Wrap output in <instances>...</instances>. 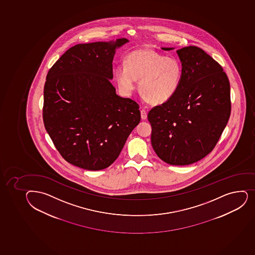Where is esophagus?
Returning a JSON list of instances; mask_svg holds the SVG:
<instances>
[{"label":"esophagus","instance_id":"34e87169","mask_svg":"<svg viewBox=\"0 0 255 255\" xmlns=\"http://www.w3.org/2000/svg\"><path fill=\"white\" fill-rule=\"evenodd\" d=\"M140 116H141L142 120H146V118H147V113H146L145 110H141L140 111Z\"/></svg>","mask_w":255,"mask_h":255}]
</instances>
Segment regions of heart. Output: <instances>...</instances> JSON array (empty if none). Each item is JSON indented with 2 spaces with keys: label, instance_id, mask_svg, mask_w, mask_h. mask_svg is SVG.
I'll list each match as a JSON object with an SVG mask.
<instances>
[{
  "label": "heart",
  "instance_id": "1",
  "mask_svg": "<svg viewBox=\"0 0 255 255\" xmlns=\"http://www.w3.org/2000/svg\"><path fill=\"white\" fill-rule=\"evenodd\" d=\"M116 79L121 90L128 95L135 90L139 79V90L144 100L162 105L178 92L182 65L176 58L141 48L129 53L126 64L117 66Z\"/></svg>",
  "mask_w": 255,
  "mask_h": 255
}]
</instances>
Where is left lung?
Segmentation results:
<instances>
[{
  "instance_id": "left-lung-1",
  "label": "left lung",
  "mask_w": 255,
  "mask_h": 255,
  "mask_svg": "<svg viewBox=\"0 0 255 255\" xmlns=\"http://www.w3.org/2000/svg\"><path fill=\"white\" fill-rule=\"evenodd\" d=\"M165 51L173 47H161ZM182 65L178 92L148 114L151 144L174 165L202 160L215 147L231 113L230 84L220 64L196 46L176 50Z\"/></svg>"
}]
</instances>
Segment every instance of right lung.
I'll return each mask as SVG.
<instances>
[{
    "mask_svg": "<svg viewBox=\"0 0 255 255\" xmlns=\"http://www.w3.org/2000/svg\"><path fill=\"white\" fill-rule=\"evenodd\" d=\"M129 42L77 44L49 69L44 85L45 129L61 155L89 171L107 168L140 121L139 105L116 95V48Z\"/></svg>",
    "mask_w": 255,
    "mask_h": 255,
    "instance_id": "1",
    "label": "right lung"
}]
</instances>
